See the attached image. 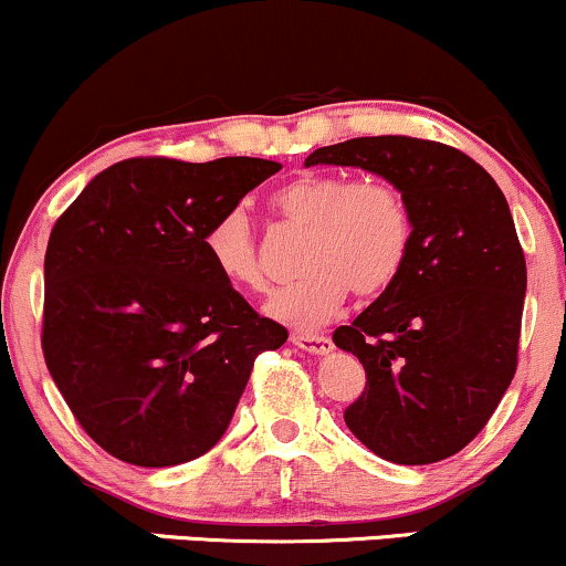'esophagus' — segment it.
Here are the masks:
<instances>
[{"instance_id": "obj_1", "label": "esophagus", "mask_w": 566, "mask_h": 566, "mask_svg": "<svg viewBox=\"0 0 566 566\" xmlns=\"http://www.w3.org/2000/svg\"><path fill=\"white\" fill-rule=\"evenodd\" d=\"M292 343L308 354H329L333 350V340L327 335H292Z\"/></svg>"}]
</instances>
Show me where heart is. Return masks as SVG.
Listing matches in <instances>:
<instances>
[{
	"label": "heart",
	"instance_id": "b5f03b06",
	"mask_svg": "<svg viewBox=\"0 0 566 566\" xmlns=\"http://www.w3.org/2000/svg\"><path fill=\"white\" fill-rule=\"evenodd\" d=\"M271 207L290 223L308 229L301 258L305 276L271 303V314L292 327H322L343 308L350 290L359 297L380 295L405 269L412 218L401 191L388 180L305 172L276 188ZM205 250L231 287H269L255 233L239 210L210 226Z\"/></svg>",
	"mask_w": 566,
	"mask_h": 566
}]
</instances>
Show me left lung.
Wrapping results in <instances>:
<instances>
[{
    "mask_svg": "<svg viewBox=\"0 0 566 566\" xmlns=\"http://www.w3.org/2000/svg\"><path fill=\"white\" fill-rule=\"evenodd\" d=\"M361 167L394 184L412 218L401 274L333 333L365 365L343 418L399 465L439 463L492 418L516 373L527 263L492 175L437 140L378 135L316 148L305 167Z\"/></svg>",
    "mask_w": 566,
    "mask_h": 566,
    "instance_id": "left-lung-1",
    "label": "left lung"
}]
</instances>
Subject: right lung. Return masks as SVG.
<instances>
[{
  "label": "right lung",
  "mask_w": 566,
  "mask_h": 566,
  "mask_svg": "<svg viewBox=\"0 0 566 566\" xmlns=\"http://www.w3.org/2000/svg\"><path fill=\"white\" fill-rule=\"evenodd\" d=\"M279 170L252 157L125 159L57 218L44 255V361L114 458L167 469L210 452L258 354L287 340L205 250L210 226Z\"/></svg>",
  "instance_id": "obj_1"
}]
</instances>
